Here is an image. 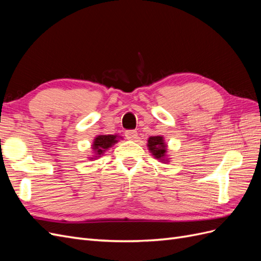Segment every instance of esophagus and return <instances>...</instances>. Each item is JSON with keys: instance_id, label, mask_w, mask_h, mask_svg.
Wrapping results in <instances>:
<instances>
[{"instance_id": "34e87169", "label": "esophagus", "mask_w": 261, "mask_h": 261, "mask_svg": "<svg viewBox=\"0 0 261 261\" xmlns=\"http://www.w3.org/2000/svg\"><path fill=\"white\" fill-rule=\"evenodd\" d=\"M125 136L129 140H135V139H137V132L136 130H126Z\"/></svg>"}]
</instances>
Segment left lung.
I'll return each mask as SVG.
<instances>
[{
    "mask_svg": "<svg viewBox=\"0 0 261 261\" xmlns=\"http://www.w3.org/2000/svg\"><path fill=\"white\" fill-rule=\"evenodd\" d=\"M148 148L152 152L154 158L159 160H163L165 156V144L163 143V138L161 136H152L148 139Z\"/></svg>",
    "mask_w": 261,
    "mask_h": 261,
    "instance_id": "obj_1",
    "label": "left lung"
}]
</instances>
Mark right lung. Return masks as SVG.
Segmentation results:
<instances>
[{
	"instance_id": "1",
	"label": "right lung",
	"mask_w": 261,
	"mask_h": 261,
	"mask_svg": "<svg viewBox=\"0 0 261 261\" xmlns=\"http://www.w3.org/2000/svg\"><path fill=\"white\" fill-rule=\"evenodd\" d=\"M117 143L116 136L114 135H100L96 137L93 141V151L97 155L103 154V152L108 148L111 147L113 144Z\"/></svg>"
}]
</instances>
